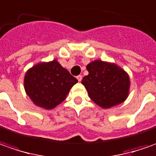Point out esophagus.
<instances>
[{
	"label": "esophagus",
	"instance_id": "obj_1",
	"mask_svg": "<svg viewBox=\"0 0 156 156\" xmlns=\"http://www.w3.org/2000/svg\"><path fill=\"white\" fill-rule=\"evenodd\" d=\"M76 78H77V80H78V81H80V80H82V76H77V77H76Z\"/></svg>",
	"mask_w": 156,
	"mask_h": 156
}]
</instances>
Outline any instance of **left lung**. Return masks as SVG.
Returning a JSON list of instances; mask_svg holds the SVG:
<instances>
[{"instance_id": "8db88e82", "label": "left lung", "mask_w": 156, "mask_h": 156, "mask_svg": "<svg viewBox=\"0 0 156 156\" xmlns=\"http://www.w3.org/2000/svg\"><path fill=\"white\" fill-rule=\"evenodd\" d=\"M88 75L83 77L90 99L102 108L119 105L129 95V81L127 72L115 63L94 60L87 65Z\"/></svg>"}]
</instances>
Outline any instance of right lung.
Masks as SVG:
<instances>
[{"instance_id":"right-lung-1","label":"right lung","mask_w":156,"mask_h":156,"mask_svg":"<svg viewBox=\"0 0 156 156\" xmlns=\"http://www.w3.org/2000/svg\"><path fill=\"white\" fill-rule=\"evenodd\" d=\"M77 79L56 59L39 62L27 71L24 87L27 94L37 106L51 110L65 100Z\"/></svg>"}]
</instances>
